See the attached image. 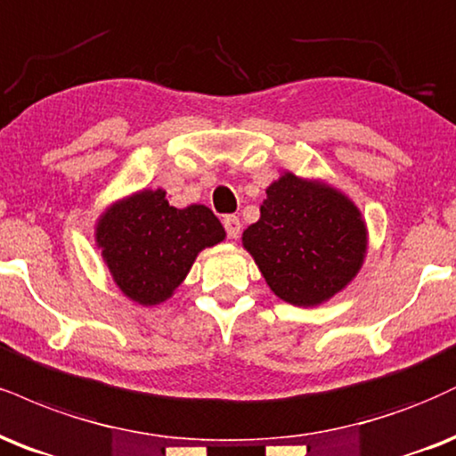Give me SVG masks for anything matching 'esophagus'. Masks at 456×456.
<instances>
[{"instance_id":"obj_1","label":"esophagus","mask_w":456,"mask_h":456,"mask_svg":"<svg viewBox=\"0 0 456 456\" xmlns=\"http://www.w3.org/2000/svg\"><path fill=\"white\" fill-rule=\"evenodd\" d=\"M223 224H224V232H227V235L232 240L238 238L240 232H242V223H240V218L233 216V214H227V216L223 218Z\"/></svg>"}]
</instances>
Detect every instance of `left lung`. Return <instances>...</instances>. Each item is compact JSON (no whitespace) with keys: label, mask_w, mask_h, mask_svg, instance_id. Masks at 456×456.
Wrapping results in <instances>:
<instances>
[{"label":"left lung","mask_w":456,"mask_h":456,"mask_svg":"<svg viewBox=\"0 0 456 456\" xmlns=\"http://www.w3.org/2000/svg\"><path fill=\"white\" fill-rule=\"evenodd\" d=\"M265 193L242 246L272 293L299 308L342 293L363 267L370 242L354 201L325 180L293 172H282Z\"/></svg>","instance_id":"1"}]
</instances>
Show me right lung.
I'll use <instances>...</instances> for the list:
<instances>
[{"label": "right lung", "instance_id": "1", "mask_svg": "<svg viewBox=\"0 0 456 456\" xmlns=\"http://www.w3.org/2000/svg\"><path fill=\"white\" fill-rule=\"evenodd\" d=\"M227 238L204 204L169 206L163 189H140L112 201L95 223V244L110 276L138 305L174 295L204 248Z\"/></svg>", "mask_w": 456, "mask_h": 456}]
</instances>
